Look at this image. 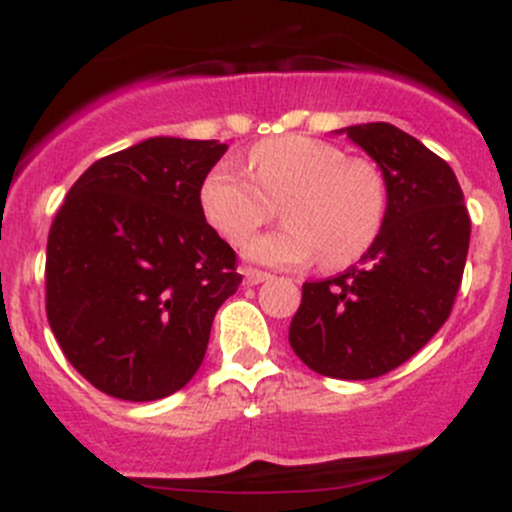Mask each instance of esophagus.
<instances>
[{"label": "esophagus", "instance_id": "obj_1", "mask_svg": "<svg viewBox=\"0 0 512 512\" xmlns=\"http://www.w3.org/2000/svg\"><path fill=\"white\" fill-rule=\"evenodd\" d=\"M241 273H244L246 286H258V283H263V281H268V278H271V273L258 271V268H251V266L241 268Z\"/></svg>", "mask_w": 512, "mask_h": 512}]
</instances>
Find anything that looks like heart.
Listing matches in <instances>:
<instances>
[{
    "instance_id": "b5f03b06",
    "label": "heart",
    "mask_w": 512,
    "mask_h": 512,
    "mask_svg": "<svg viewBox=\"0 0 512 512\" xmlns=\"http://www.w3.org/2000/svg\"><path fill=\"white\" fill-rule=\"evenodd\" d=\"M249 174L231 161L211 166L199 204L211 229L244 244L281 204L286 226L246 244L266 266H301L318 254L326 268L358 261L378 239L388 211L381 166L303 134L273 136L249 151Z\"/></svg>"
}]
</instances>
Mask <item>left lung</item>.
Returning a JSON list of instances; mask_svg holds the SVG:
<instances>
[{"label":"left lung","instance_id":"left-lung-1","mask_svg":"<svg viewBox=\"0 0 512 512\" xmlns=\"http://www.w3.org/2000/svg\"><path fill=\"white\" fill-rule=\"evenodd\" d=\"M346 134L386 176V221L358 266L303 283L288 341L311 371L368 381L416 356L448 321L470 216L453 169L416 136L386 121Z\"/></svg>","mask_w":512,"mask_h":512}]
</instances>
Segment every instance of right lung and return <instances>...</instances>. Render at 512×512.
Instances as JSON below:
<instances>
[{"label":"right lung","instance_id":"right-lung-1","mask_svg":"<svg viewBox=\"0 0 512 512\" xmlns=\"http://www.w3.org/2000/svg\"><path fill=\"white\" fill-rule=\"evenodd\" d=\"M229 149L154 136L94 161L47 241V318L67 361L106 396L159 401L194 378L216 311L241 283L199 189Z\"/></svg>","mask_w":512,"mask_h":512}]
</instances>
